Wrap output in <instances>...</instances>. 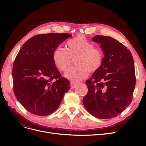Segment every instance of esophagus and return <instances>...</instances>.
I'll return each instance as SVG.
<instances>
[{
  "label": "esophagus",
  "instance_id": "1",
  "mask_svg": "<svg viewBox=\"0 0 146 146\" xmlns=\"http://www.w3.org/2000/svg\"><path fill=\"white\" fill-rule=\"evenodd\" d=\"M77 85V83L76 82H70V87H71V89H74V88L76 87Z\"/></svg>",
  "mask_w": 146,
  "mask_h": 146
}]
</instances>
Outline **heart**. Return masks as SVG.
I'll list each match as a JSON object with an SVG mask.
<instances>
[{
    "mask_svg": "<svg viewBox=\"0 0 146 146\" xmlns=\"http://www.w3.org/2000/svg\"><path fill=\"white\" fill-rule=\"evenodd\" d=\"M75 58L74 64L76 66L66 70L64 77L69 80L77 82L87 76L88 70L94 72L100 68L103 54L83 35H78L68 41L67 50L58 47L52 54L55 65L61 71H64L71 63L72 59Z\"/></svg>",
    "mask_w": 146,
    "mask_h": 146,
    "instance_id": "heart-1",
    "label": "heart"
}]
</instances>
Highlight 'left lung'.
I'll return each instance as SVG.
<instances>
[{
    "instance_id": "left-lung-1",
    "label": "left lung",
    "mask_w": 146,
    "mask_h": 146,
    "mask_svg": "<svg viewBox=\"0 0 146 146\" xmlns=\"http://www.w3.org/2000/svg\"><path fill=\"white\" fill-rule=\"evenodd\" d=\"M104 57L100 68L86 81L88 93L83 103L91 115L110 119L125 110L132 100L136 85L134 61L130 51L110 36H97Z\"/></svg>"
}]
</instances>
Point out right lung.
I'll return each instance as SVG.
<instances>
[{"label":"right lung","instance_id":"1","mask_svg":"<svg viewBox=\"0 0 146 146\" xmlns=\"http://www.w3.org/2000/svg\"><path fill=\"white\" fill-rule=\"evenodd\" d=\"M68 33L37 35L22 46L13 66V91L28 111L47 116L58 108L70 82L61 77L52 59L53 52Z\"/></svg>","mask_w":146,"mask_h":146}]
</instances>
